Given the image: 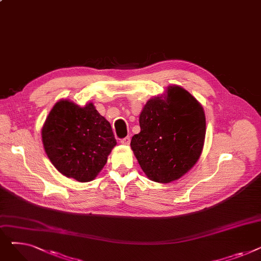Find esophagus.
<instances>
[{
	"label": "esophagus",
	"instance_id": "34e87169",
	"mask_svg": "<svg viewBox=\"0 0 261 261\" xmlns=\"http://www.w3.org/2000/svg\"><path fill=\"white\" fill-rule=\"evenodd\" d=\"M120 144L121 145H125V146H128L130 144V138H128V136H127V138L120 140Z\"/></svg>",
	"mask_w": 261,
	"mask_h": 261
}]
</instances>
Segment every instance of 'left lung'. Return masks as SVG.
Here are the masks:
<instances>
[{
    "label": "left lung",
    "mask_w": 261,
    "mask_h": 261,
    "mask_svg": "<svg viewBox=\"0 0 261 261\" xmlns=\"http://www.w3.org/2000/svg\"><path fill=\"white\" fill-rule=\"evenodd\" d=\"M131 149L149 180L167 184L193 168L202 153L206 120L202 105L180 86L150 98Z\"/></svg>",
    "instance_id": "1"
}]
</instances>
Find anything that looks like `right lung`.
Masks as SVG:
<instances>
[{
	"label": "right lung",
	"mask_w": 261,
	"mask_h": 261,
	"mask_svg": "<svg viewBox=\"0 0 261 261\" xmlns=\"http://www.w3.org/2000/svg\"><path fill=\"white\" fill-rule=\"evenodd\" d=\"M41 136L55 168L81 183L98 175L116 145L111 125L93 102L80 107L68 99L55 103Z\"/></svg>",
	"instance_id": "1"
}]
</instances>
